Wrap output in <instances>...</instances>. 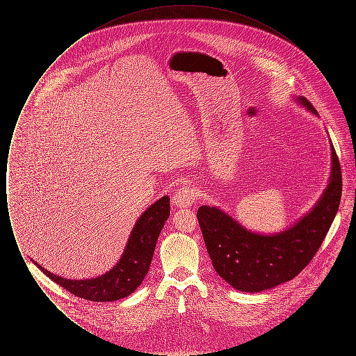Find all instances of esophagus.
Segmentation results:
<instances>
[{"label":"esophagus","mask_w":356,"mask_h":356,"mask_svg":"<svg viewBox=\"0 0 356 356\" xmlns=\"http://www.w3.org/2000/svg\"><path fill=\"white\" fill-rule=\"evenodd\" d=\"M196 197H197V193L193 186H181L173 193L172 202L177 208H189L196 202Z\"/></svg>","instance_id":"34e87169"}]
</instances>
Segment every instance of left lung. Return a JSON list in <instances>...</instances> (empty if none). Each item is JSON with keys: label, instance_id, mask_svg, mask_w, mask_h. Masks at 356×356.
<instances>
[{"label": "left lung", "instance_id": "8db88e82", "mask_svg": "<svg viewBox=\"0 0 356 356\" xmlns=\"http://www.w3.org/2000/svg\"><path fill=\"white\" fill-rule=\"evenodd\" d=\"M309 113L319 116L305 97H292ZM328 184L315 205L291 227L275 234L247 229L219 207L202 205L197 219L215 271L241 292L277 287L303 271L322 245L341 197V170L330 140Z\"/></svg>", "mask_w": 356, "mask_h": 356}]
</instances>
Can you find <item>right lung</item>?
<instances>
[{
	"label": "right lung",
	"mask_w": 356,
	"mask_h": 356,
	"mask_svg": "<svg viewBox=\"0 0 356 356\" xmlns=\"http://www.w3.org/2000/svg\"><path fill=\"white\" fill-rule=\"evenodd\" d=\"M3 170H1V175ZM170 197L163 196L144 211L131 231L125 250L119 261L102 276L92 279H65L42 266L34 264L49 279L65 288L70 293L90 302H116L134 293L140 287L149 271L156 241L168 220L170 213Z\"/></svg>",
	"instance_id": "add662e5"
}]
</instances>
